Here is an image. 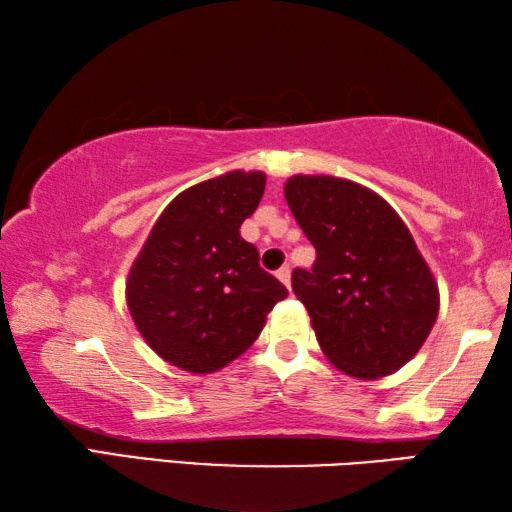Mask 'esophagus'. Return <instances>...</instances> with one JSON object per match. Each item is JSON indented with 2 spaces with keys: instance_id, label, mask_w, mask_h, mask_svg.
<instances>
[{
  "instance_id": "esophagus-1",
  "label": "esophagus",
  "mask_w": 512,
  "mask_h": 512,
  "mask_svg": "<svg viewBox=\"0 0 512 512\" xmlns=\"http://www.w3.org/2000/svg\"><path fill=\"white\" fill-rule=\"evenodd\" d=\"M275 275H277V280L284 284V287H289V284H291V268L289 266H282Z\"/></svg>"
}]
</instances>
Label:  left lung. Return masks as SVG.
Wrapping results in <instances>:
<instances>
[{
    "mask_svg": "<svg viewBox=\"0 0 512 512\" xmlns=\"http://www.w3.org/2000/svg\"><path fill=\"white\" fill-rule=\"evenodd\" d=\"M284 196L316 248L291 287L320 350L350 377L393 375L427 341L440 307L409 228L379 194L345 178L293 176Z\"/></svg>",
    "mask_w": 512,
    "mask_h": 512,
    "instance_id": "1",
    "label": "left lung"
}]
</instances>
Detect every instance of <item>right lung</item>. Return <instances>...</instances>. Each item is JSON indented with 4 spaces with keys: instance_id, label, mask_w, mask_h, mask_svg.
Returning a JSON list of instances; mask_svg holds the SVG:
<instances>
[{
    "instance_id": "right-lung-1",
    "label": "right lung",
    "mask_w": 512,
    "mask_h": 512,
    "mask_svg": "<svg viewBox=\"0 0 512 512\" xmlns=\"http://www.w3.org/2000/svg\"><path fill=\"white\" fill-rule=\"evenodd\" d=\"M262 171H228L164 207L126 280L128 311L171 366L207 375L244 354L289 296L239 228L264 196Z\"/></svg>"
}]
</instances>
